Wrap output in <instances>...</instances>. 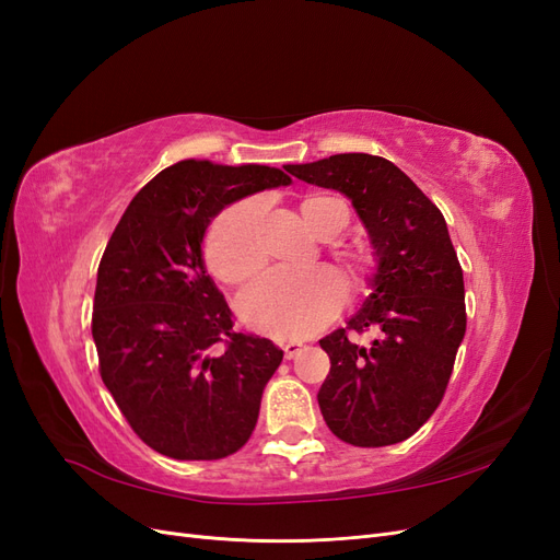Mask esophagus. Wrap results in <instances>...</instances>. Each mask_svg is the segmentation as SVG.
Wrapping results in <instances>:
<instances>
[{
    "label": "esophagus",
    "instance_id": "esophagus-1",
    "mask_svg": "<svg viewBox=\"0 0 560 560\" xmlns=\"http://www.w3.org/2000/svg\"><path fill=\"white\" fill-rule=\"evenodd\" d=\"M303 348H306V343H303V341H287V343L282 346L284 358H287V360H294L296 354L303 352Z\"/></svg>",
    "mask_w": 560,
    "mask_h": 560
}]
</instances>
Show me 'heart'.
<instances>
[{
    "label": "heart",
    "mask_w": 560,
    "mask_h": 560,
    "mask_svg": "<svg viewBox=\"0 0 560 560\" xmlns=\"http://www.w3.org/2000/svg\"><path fill=\"white\" fill-rule=\"evenodd\" d=\"M336 208L346 206L334 196H308L301 202L303 217L317 233L325 231L329 212ZM259 219L261 206L254 198L233 202L217 214L206 235V261L219 280L241 284L264 264ZM341 303L343 282L331 268H273L243 292L241 311L268 336L303 338L325 327Z\"/></svg>",
    "instance_id": "obj_1"
}]
</instances>
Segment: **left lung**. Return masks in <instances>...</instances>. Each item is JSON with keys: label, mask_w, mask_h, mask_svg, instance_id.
Masks as SVG:
<instances>
[{"label": "left lung", "mask_w": 560, "mask_h": 560, "mask_svg": "<svg viewBox=\"0 0 560 560\" xmlns=\"http://www.w3.org/2000/svg\"><path fill=\"white\" fill-rule=\"evenodd\" d=\"M287 173L346 194L378 259L360 313L319 341L331 362L317 393L322 418L346 444H399L442 404L467 327L463 268L446 219L381 156L336 154L287 165ZM369 328L380 331L371 347L347 338Z\"/></svg>", "instance_id": "left-lung-1"}]
</instances>
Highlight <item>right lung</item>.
Returning a JSON list of instances; mask_svg holds the SVG:
<instances>
[{"instance_id": "1", "label": "right lung", "mask_w": 560, "mask_h": 560, "mask_svg": "<svg viewBox=\"0 0 560 560\" xmlns=\"http://www.w3.org/2000/svg\"><path fill=\"white\" fill-rule=\"evenodd\" d=\"M290 182L268 165L179 161L142 186L112 233L91 322L100 376L161 455L222 460L257 425L282 350L235 329L200 243L229 202Z\"/></svg>"}]
</instances>
